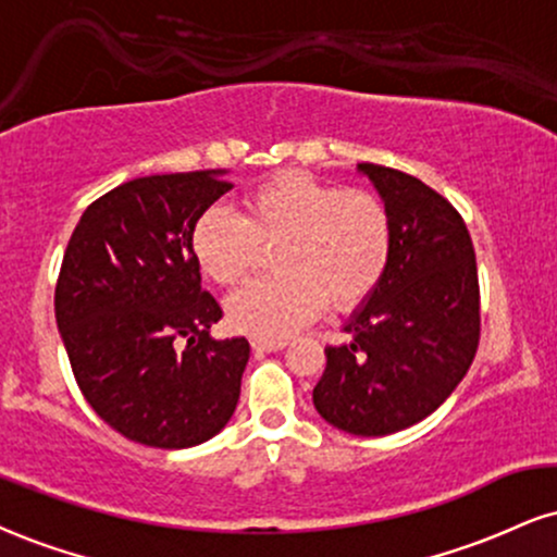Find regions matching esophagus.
<instances>
[{"mask_svg":"<svg viewBox=\"0 0 557 557\" xmlns=\"http://www.w3.org/2000/svg\"><path fill=\"white\" fill-rule=\"evenodd\" d=\"M285 345H287L285 339H261V337L251 339V347L257 352H277V350H283Z\"/></svg>","mask_w":557,"mask_h":557,"instance_id":"obj_1","label":"esophagus"}]
</instances>
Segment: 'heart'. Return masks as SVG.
<instances>
[{
  "instance_id": "heart-1",
  "label": "heart",
  "mask_w": 557,
  "mask_h": 557,
  "mask_svg": "<svg viewBox=\"0 0 557 557\" xmlns=\"http://www.w3.org/2000/svg\"><path fill=\"white\" fill-rule=\"evenodd\" d=\"M274 249L277 277L227 306L231 324L261 339H285L324 304L334 313L363 306L392 264L394 220L379 194L285 171L246 194L244 214L212 207L191 231L197 264L220 287L249 283Z\"/></svg>"
}]
</instances>
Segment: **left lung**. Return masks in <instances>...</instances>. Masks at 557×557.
<instances>
[{"instance_id": "left-lung-1", "label": "left lung", "mask_w": 557, "mask_h": 557, "mask_svg": "<svg viewBox=\"0 0 557 557\" xmlns=\"http://www.w3.org/2000/svg\"><path fill=\"white\" fill-rule=\"evenodd\" d=\"M394 220V253L379 290L326 345L313 405L352 435L405 431L444 405L480 345L474 244L457 207L410 173L360 163Z\"/></svg>"}]
</instances>
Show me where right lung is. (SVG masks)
I'll return each instance as SVG.
<instances>
[{"mask_svg":"<svg viewBox=\"0 0 557 557\" xmlns=\"http://www.w3.org/2000/svg\"><path fill=\"white\" fill-rule=\"evenodd\" d=\"M220 173L126 181L66 244L53 308L72 373L98 418L137 444L197 446L238 405L249 343L210 337L223 308L191 251L197 220L233 189Z\"/></svg>","mask_w":557,"mask_h":557,"instance_id":"right-lung-1","label":"right lung"}]
</instances>
